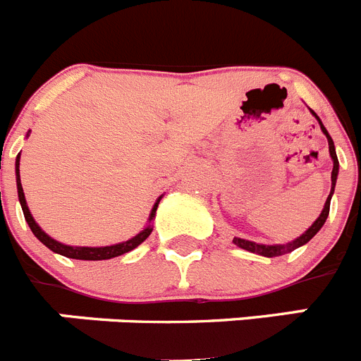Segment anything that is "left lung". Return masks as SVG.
Listing matches in <instances>:
<instances>
[{
	"instance_id": "obj_1",
	"label": "left lung",
	"mask_w": 361,
	"mask_h": 361,
	"mask_svg": "<svg viewBox=\"0 0 361 361\" xmlns=\"http://www.w3.org/2000/svg\"><path fill=\"white\" fill-rule=\"evenodd\" d=\"M312 116L317 117L318 116L312 111ZM318 123H320V128L322 132L325 133V137H327V142H329V153H331V159H333V173H331V180H333V188H331V193L329 197H327V200H325V206L324 209H322L320 216H318L317 220H314V224L311 226V228L307 229V231L302 235V237H298L296 240L293 242H288V244H275V245H264V244H257V242H251V240H244V238H233V242L238 245V247H242V250H247L251 251V253H257V255H262V257H280V255H286V253H291V251H295L296 247H300V245L307 244L309 240H311L314 235H317L318 231H320L322 226L325 224V220H327V215H329V208H331V195H333L334 191V184H336V177H338V157H336V149H334V142L333 139H331V135L327 133V130H325V126L322 124V121L318 119Z\"/></svg>"
}]
</instances>
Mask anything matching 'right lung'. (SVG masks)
<instances>
[{"label": "right lung", "mask_w": 361, "mask_h": 361, "mask_svg": "<svg viewBox=\"0 0 361 361\" xmlns=\"http://www.w3.org/2000/svg\"><path fill=\"white\" fill-rule=\"evenodd\" d=\"M16 175H18V177H16V183H18V195H19V202H21V208H23L25 220H27L28 226H30L32 233H34V235H36V237L39 238V240L43 242V244L47 245L49 250H52L54 253H59V255H63V257H68V258H78V260H108V258L119 257V255H124V253H128V251L135 250L137 245L142 244V242L149 237V233H152V226H148V228L142 229L139 235H135V237L130 238V240L121 242V244H114V245H104V247H75V245L61 244V242H57V240H54V238H50L49 235H47V233H44L43 229L36 224L34 216H32L30 212H28L23 188H21V180H19V155H18V159H16ZM159 202H161V197H159V200L155 202V206H153L149 220L155 216Z\"/></svg>", "instance_id": "add662e5"}]
</instances>
